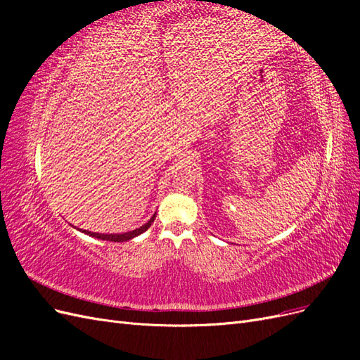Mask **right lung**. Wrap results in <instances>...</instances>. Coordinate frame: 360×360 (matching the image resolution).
Segmentation results:
<instances>
[{"label": "right lung", "mask_w": 360, "mask_h": 360, "mask_svg": "<svg viewBox=\"0 0 360 360\" xmlns=\"http://www.w3.org/2000/svg\"><path fill=\"white\" fill-rule=\"evenodd\" d=\"M155 217H156V214H153V217H151V219H150L146 225L136 228V230H134V231L123 233V234H99V233H91V231H85V230H82V233L89 234V236H91V237H96V238H102V240H110V242H126V240H130V238H134V237H136V236H139V234H143L146 230H148L150 225H151V222L155 221ZM78 230H79V228H78Z\"/></svg>", "instance_id": "right-lung-1"}]
</instances>
